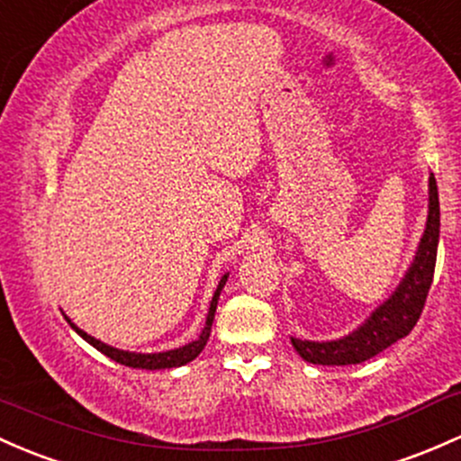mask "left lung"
<instances>
[{
  "label": "left lung",
  "instance_id": "8db88e82",
  "mask_svg": "<svg viewBox=\"0 0 461 461\" xmlns=\"http://www.w3.org/2000/svg\"><path fill=\"white\" fill-rule=\"evenodd\" d=\"M438 241H439V197L438 185L430 173L429 177V217L427 229L420 240L418 252L413 257V264L400 281L393 294L378 305L367 321L354 330L351 334L339 340L328 343H314V340L292 339V345L299 351L303 360L312 365H358L374 358L395 340L404 339L418 323L427 303L429 288L433 284L435 259H438Z\"/></svg>",
  "mask_w": 461,
  "mask_h": 461
}]
</instances>
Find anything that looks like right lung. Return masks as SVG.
<instances>
[{"instance_id":"right-lung-1","label":"right lung","mask_w":461,"mask_h":461,"mask_svg":"<svg viewBox=\"0 0 461 461\" xmlns=\"http://www.w3.org/2000/svg\"><path fill=\"white\" fill-rule=\"evenodd\" d=\"M226 281H229V275L221 276L220 285H217L215 294H212L209 316H206V325H204V330H202V334L197 336L195 340H191L189 345H185V348H177V349L158 351V354H136V351L116 349V348H112V345H105V343H101V340H96V339H94V336L87 334V331H83L81 328H77V325H74L72 321L68 319V316H66V321L72 325V330L77 331V334L81 336V339H86L87 343L92 345V348H96L98 351H101V354H105L107 358H112V360H116V363L125 365V367H133V369H171V367H182V365L191 363L193 358H197V354H200V351L204 349L206 340H209V336H211L212 319H215L217 299H220V292L226 285Z\"/></svg>"}]
</instances>
